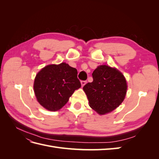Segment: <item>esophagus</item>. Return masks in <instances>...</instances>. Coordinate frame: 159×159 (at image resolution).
Wrapping results in <instances>:
<instances>
[{
	"instance_id": "1",
	"label": "esophagus",
	"mask_w": 159,
	"mask_h": 159,
	"mask_svg": "<svg viewBox=\"0 0 159 159\" xmlns=\"http://www.w3.org/2000/svg\"><path fill=\"white\" fill-rule=\"evenodd\" d=\"M86 83H87V81H81V86H82V87H83V86H84L86 84Z\"/></svg>"
}]
</instances>
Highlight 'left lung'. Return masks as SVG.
<instances>
[{"mask_svg":"<svg viewBox=\"0 0 159 159\" xmlns=\"http://www.w3.org/2000/svg\"><path fill=\"white\" fill-rule=\"evenodd\" d=\"M93 81L84 86L89 106L99 115L111 112L125 98L127 85L118 70L109 66H98L92 74Z\"/></svg>","mask_w":159,"mask_h":159,"instance_id":"1","label":"left lung"}]
</instances>
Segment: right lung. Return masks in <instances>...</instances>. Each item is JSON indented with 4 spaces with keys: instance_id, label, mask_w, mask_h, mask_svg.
<instances>
[{
    "instance_id": "1",
    "label": "right lung",
    "mask_w": 159,
    "mask_h": 159,
    "mask_svg": "<svg viewBox=\"0 0 159 159\" xmlns=\"http://www.w3.org/2000/svg\"><path fill=\"white\" fill-rule=\"evenodd\" d=\"M80 88L78 71L66 63L45 66L37 74L34 83L38 102L52 111L64 107L75 90Z\"/></svg>"
}]
</instances>
